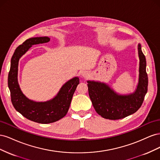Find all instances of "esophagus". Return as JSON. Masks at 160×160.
<instances>
[{
  "mask_svg": "<svg viewBox=\"0 0 160 160\" xmlns=\"http://www.w3.org/2000/svg\"><path fill=\"white\" fill-rule=\"evenodd\" d=\"M88 75V72L87 71H83L82 72V76H83V77H87Z\"/></svg>",
  "mask_w": 160,
  "mask_h": 160,
  "instance_id": "1",
  "label": "esophagus"
}]
</instances>
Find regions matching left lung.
<instances>
[{"mask_svg":"<svg viewBox=\"0 0 160 160\" xmlns=\"http://www.w3.org/2000/svg\"><path fill=\"white\" fill-rule=\"evenodd\" d=\"M138 49L139 59V81L137 89L133 93L119 95L107 84L88 81L92 104L96 112L105 119H123L136 112L143 102L148 86L146 60L140 44H138Z\"/></svg>","mask_w":160,"mask_h":160,"instance_id":"8db88e82","label":"left lung"}]
</instances>
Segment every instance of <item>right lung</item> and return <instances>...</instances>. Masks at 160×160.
Returning a JSON list of instances; mask_svg holds the SVG:
<instances>
[{
  "instance_id": "right-lung-1",
  "label": "right lung",
  "mask_w": 160,
  "mask_h": 160,
  "mask_svg": "<svg viewBox=\"0 0 160 160\" xmlns=\"http://www.w3.org/2000/svg\"><path fill=\"white\" fill-rule=\"evenodd\" d=\"M49 41L48 37H33L19 45L11 58V69L8 76V86L14 109L27 119L42 124L55 122L65 117L69 110L72 95L79 83V77H75L70 79L62 86L54 98L45 102H36L28 99L22 93L17 80L19 59L33 45L45 43Z\"/></svg>"
}]
</instances>
